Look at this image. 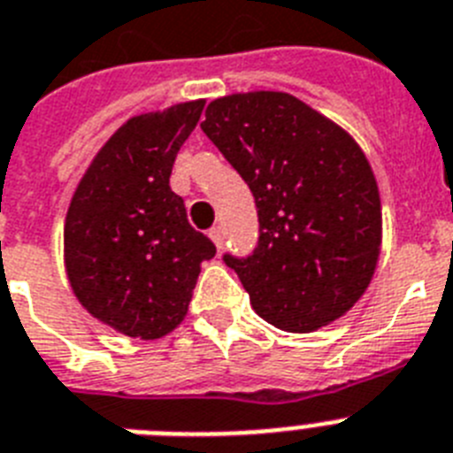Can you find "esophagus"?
Instances as JSON below:
<instances>
[{
	"label": "esophagus",
	"mask_w": 453,
	"mask_h": 453,
	"mask_svg": "<svg viewBox=\"0 0 453 453\" xmlns=\"http://www.w3.org/2000/svg\"><path fill=\"white\" fill-rule=\"evenodd\" d=\"M209 237H211V242L216 244V249H219V250L223 249V242H226V237H223V230H220L219 226L209 230Z\"/></svg>",
	"instance_id": "obj_1"
}]
</instances>
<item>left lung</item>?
Segmentation results:
<instances>
[{"mask_svg": "<svg viewBox=\"0 0 453 453\" xmlns=\"http://www.w3.org/2000/svg\"><path fill=\"white\" fill-rule=\"evenodd\" d=\"M256 197L260 237L223 256L260 318L315 332L341 318L373 279L382 211L359 144L283 91L216 98L200 124Z\"/></svg>", "mask_w": 453, "mask_h": 453, "instance_id": "1", "label": "left lung"}]
</instances>
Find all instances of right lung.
<instances>
[{
    "label": "right lung",
    "instance_id": "1",
    "mask_svg": "<svg viewBox=\"0 0 453 453\" xmlns=\"http://www.w3.org/2000/svg\"><path fill=\"white\" fill-rule=\"evenodd\" d=\"M204 101L128 119L80 180L64 223V262L78 302L131 338H161L184 320L211 239L170 188L174 158Z\"/></svg>",
    "mask_w": 453,
    "mask_h": 453
}]
</instances>
